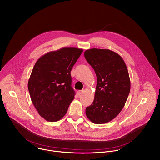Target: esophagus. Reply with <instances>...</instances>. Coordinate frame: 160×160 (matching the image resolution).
Instances as JSON below:
<instances>
[{"mask_svg":"<svg viewBox=\"0 0 160 160\" xmlns=\"http://www.w3.org/2000/svg\"><path fill=\"white\" fill-rule=\"evenodd\" d=\"M84 92V90H80V91H78V94L79 95V96H80L81 94H82V92Z\"/></svg>","mask_w":160,"mask_h":160,"instance_id":"1","label":"esophagus"}]
</instances>
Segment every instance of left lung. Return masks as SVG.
<instances>
[{"label": "left lung", "mask_w": 160, "mask_h": 160, "mask_svg": "<svg viewBox=\"0 0 160 160\" xmlns=\"http://www.w3.org/2000/svg\"><path fill=\"white\" fill-rule=\"evenodd\" d=\"M84 57L97 77L94 99L86 109V116L95 124L108 122L122 109L129 94L126 65L118 54L109 49H88Z\"/></svg>", "instance_id": "1"}]
</instances>
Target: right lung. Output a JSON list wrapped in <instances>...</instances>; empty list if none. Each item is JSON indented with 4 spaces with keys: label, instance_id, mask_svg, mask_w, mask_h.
<instances>
[{
    "label": "right lung",
    "instance_id": "right-lung-1",
    "mask_svg": "<svg viewBox=\"0 0 160 160\" xmlns=\"http://www.w3.org/2000/svg\"><path fill=\"white\" fill-rule=\"evenodd\" d=\"M83 49L63 48L49 52L36 62L28 81L31 101L46 121L62 119L74 98L71 71Z\"/></svg>",
    "mask_w": 160,
    "mask_h": 160
}]
</instances>
